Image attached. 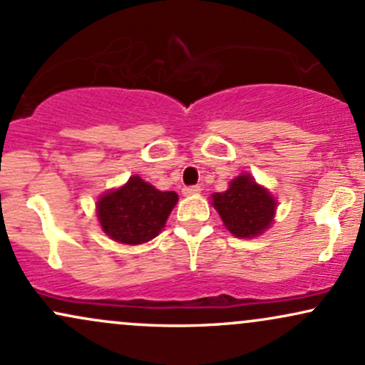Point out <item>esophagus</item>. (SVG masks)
Segmentation results:
<instances>
[{"instance_id":"1","label":"esophagus","mask_w":365,"mask_h":365,"mask_svg":"<svg viewBox=\"0 0 365 365\" xmlns=\"http://www.w3.org/2000/svg\"><path fill=\"white\" fill-rule=\"evenodd\" d=\"M183 194H185V195H199L200 194V187L199 185L185 187V188H183Z\"/></svg>"}]
</instances>
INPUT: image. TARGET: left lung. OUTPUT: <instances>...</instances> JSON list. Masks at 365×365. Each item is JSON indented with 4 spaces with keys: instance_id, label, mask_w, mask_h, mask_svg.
<instances>
[{
    "instance_id": "1",
    "label": "left lung",
    "mask_w": 365,
    "mask_h": 365,
    "mask_svg": "<svg viewBox=\"0 0 365 365\" xmlns=\"http://www.w3.org/2000/svg\"><path fill=\"white\" fill-rule=\"evenodd\" d=\"M212 206L228 232L238 238L261 235L273 223L276 212L274 197L249 173L232 180L228 190L212 194Z\"/></svg>"
}]
</instances>
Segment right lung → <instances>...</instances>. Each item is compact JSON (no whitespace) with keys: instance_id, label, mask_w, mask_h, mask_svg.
Segmentation results:
<instances>
[{"instance_id":"right-lung-1","label":"right lung","mask_w":365,"mask_h":365,"mask_svg":"<svg viewBox=\"0 0 365 365\" xmlns=\"http://www.w3.org/2000/svg\"><path fill=\"white\" fill-rule=\"evenodd\" d=\"M177 202L173 190H158L135 175L123 187L99 197L96 207L108 237L120 244L139 245L159 235Z\"/></svg>"}]
</instances>
